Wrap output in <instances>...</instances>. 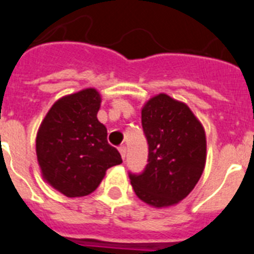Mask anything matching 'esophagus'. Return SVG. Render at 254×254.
Here are the masks:
<instances>
[{"instance_id":"obj_1","label":"esophagus","mask_w":254,"mask_h":254,"mask_svg":"<svg viewBox=\"0 0 254 254\" xmlns=\"http://www.w3.org/2000/svg\"><path fill=\"white\" fill-rule=\"evenodd\" d=\"M119 151H120V153H121V157H123V159H125V156H127V146H120L119 147Z\"/></svg>"}]
</instances>
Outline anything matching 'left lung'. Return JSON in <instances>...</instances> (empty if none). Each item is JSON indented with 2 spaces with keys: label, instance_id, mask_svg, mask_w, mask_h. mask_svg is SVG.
<instances>
[{
  "label": "left lung",
  "instance_id": "obj_1",
  "mask_svg": "<svg viewBox=\"0 0 254 254\" xmlns=\"http://www.w3.org/2000/svg\"><path fill=\"white\" fill-rule=\"evenodd\" d=\"M148 159L142 173H129L135 195L156 208L174 205L203 174L206 139L203 125L182 102L167 94L151 98L142 110Z\"/></svg>",
  "mask_w": 254,
  "mask_h": 254
}]
</instances>
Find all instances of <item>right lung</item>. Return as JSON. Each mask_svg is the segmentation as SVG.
<instances>
[{
  "mask_svg": "<svg viewBox=\"0 0 254 254\" xmlns=\"http://www.w3.org/2000/svg\"><path fill=\"white\" fill-rule=\"evenodd\" d=\"M99 107V93L85 89L55 102L38 129L36 152L42 176L68 197L91 193L108 168L123 163L98 121Z\"/></svg>",
  "mask_w": 254,
  "mask_h": 254,
  "instance_id": "obj_1",
  "label": "right lung"
}]
</instances>
